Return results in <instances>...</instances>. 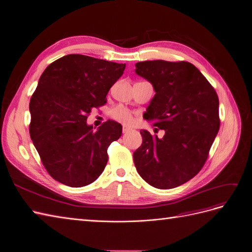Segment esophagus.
<instances>
[{"label": "esophagus", "instance_id": "obj_1", "mask_svg": "<svg viewBox=\"0 0 252 252\" xmlns=\"http://www.w3.org/2000/svg\"><path fill=\"white\" fill-rule=\"evenodd\" d=\"M129 129H131V127H128V126H123V133L125 134V133H127L128 131H129Z\"/></svg>", "mask_w": 252, "mask_h": 252}]
</instances>
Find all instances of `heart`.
<instances>
[{"label":"heart","instance_id":"1","mask_svg":"<svg viewBox=\"0 0 252 252\" xmlns=\"http://www.w3.org/2000/svg\"><path fill=\"white\" fill-rule=\"evenodd\" d=\"M110 117L124 125H129L133 120L132 112L124 106H116L112 109L110 111Z\"/></svg>","mask_w":252,"mask_h":252}]
</instances>
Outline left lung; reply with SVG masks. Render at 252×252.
<instances>
[{
	"label": "left lung",
	"instance_id": "1",
	"mask_svg": "<svg viewBox=\"0 0 252 252\" xmlns=\"http://www.w3.org/2000/svg\"><path fill=\"white\" fill-rule=\"evenodd\" d=\"M136 73L156 94L143 117L164 129L162 139L140 131L134 153L138 173L158 189H171L194 178L206 163L220 127L218 95L206 77L187 61H143Z\"/></svg>",
	"mask_w": 252,
	"mask_h": 252
}]
</instances>
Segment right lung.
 Masks as SVG:
<instances>
[{
    "mask_svg": "<svg viewBox=\"0 0 252 252\" xmlns=\"http://www.w3.org/2000/svg\"><path fill=\"white\" fill-rule=\"evenodd\" d=\"M126 64L71 54L51 63L30 99L33 144L52 178L72 188L94 182L108 162V147L123 126L108 120L96 131L87 126L92 108L123 76Z\"/></svg>",
    "mask_w": 252,
    "mask_h": 252,
    "instance_id": "obj_1",
    "label": "right lung"
}]
</instances>
